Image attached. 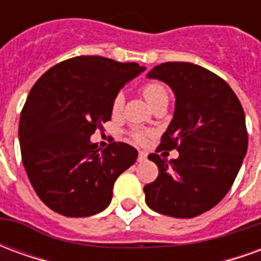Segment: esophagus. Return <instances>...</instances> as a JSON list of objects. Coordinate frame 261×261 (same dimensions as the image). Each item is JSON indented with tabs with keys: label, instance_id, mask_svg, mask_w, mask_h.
<instances>
[{
	"label": "esophagus",
	"instance_id": "1",
	"mask_svg": "<svg viewBox=\"0 0 261 261\" xmlns=\"http://www.w3.org/2000/svg\"><path fill=\"white\" fill-rule=\"evenodd\" d=\"M144 161H147V153L144 151H140L138 152V162H144Z\"/></svg>",
	"mask_w": 261,
	"mask_h": 261
}]
</instances>
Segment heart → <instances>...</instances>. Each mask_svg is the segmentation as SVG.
Wrapping results in <instances>:
<instances>
[{"instance_id":"obj_1","label":"heart","mask_w":261,"mask_h":261,"mask_svg":"<svg viewBox=\"0 0 261 261\" xmlns=\"http://www.w3.org/2000/svg\"><path fill=\"white\" fill-rule=\"evenodd\" d=\"M141 92L144 97L147 99L148 103L155 108L161 103H168L169 102V93H168V89L166 86L159 82V81H151V82H147L145 85H142ZM125 97L123 92H117L114 95L113 100H112V114L113 116H119L121 112H123V108H124ZM151 136V131L144 130V128H133V130L128 131V137L131 140L137 144H144L147 141L148 137Z\"/></svg>"}]
</instances>
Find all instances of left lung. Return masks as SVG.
Returning a JSON list of instances; mask_svg holds the SVG:
<instances>
[{
  "label": "left lung",
  "instance_id": "1",
  "mask_svg": "<svg viewBox=\"0 0 261 261\" xmlns=\"http://www.w3.org/2000/svg\"><path fill=\"white\" fill-rule=\"evenodd\" d=\"M176 95L173 119L148 159L158 177L144 186L148 207L175 218H193L215 207L230 186L247 151L245 112L221 76L192 63H162L148 74ZM177 149L166 161L156 153Z\"/></svg>",
  "mask_w": 261,
  "mask_h": 261
}]
</instances>
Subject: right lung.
I'll return each mask as SVG.
<instances>
[{
    "label": "right lung",
    "mask_w": 261,
    "mask_h": 261,
    "mask_svg": "<svg viewBox=\"0 0 261 261\" xmlns=\"http://www.w3.org/2000/svg\"><path fill=\"white\" fill-rule=\"evenodd\" d=\"M144 69L80 56L51 67L33 85L20 113V153L35 192L53 211L89 217L110 204L114 181L138 152L125 142L100 149L89 138L112 119L114 95Z\"/></svg>",
    "instance_id": "obj_1"
}]
</instances>
